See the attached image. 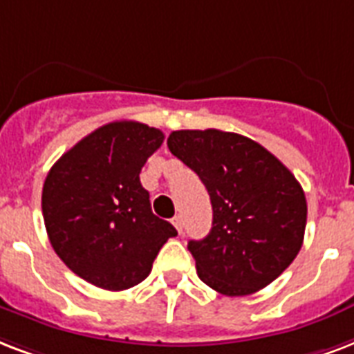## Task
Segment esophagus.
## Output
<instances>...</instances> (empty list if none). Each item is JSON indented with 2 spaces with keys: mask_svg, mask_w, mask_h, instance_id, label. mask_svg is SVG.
Returning <instances> with one entry per match:
<instances>
[{
  "mask_svg": "<svg viewBox=\"0 0 354 354\" xmlns=\"http://www.w3.org/2000/svg\"><path fill=\"white\" fill-rule=\"evenodd\" d=\"M171 223H174L175 229L179 231V234H183V225H185V223H183V216H175L174 220H171Z\"/></svg>",
  "mask_w": 354,
  "mask_h": 354,
  "instance_id": "esophagus-1",
  "label": "esophagus"
}]
</instances>
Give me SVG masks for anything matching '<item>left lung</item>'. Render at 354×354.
<instances>
[{
	"mask_svg": "<svg viewBox=\"0 0 354 354\" xmlns=\"http://www.w3.org/2000/svg\"><path fill=\"white\" fill-rule=\"evenodd\" d=\"M168 147L212 203L210 232L188 242L199 279L229 297L275 281L305 238L306 199L294 174L254 140L218 129L174 131Z\"/></svg>",
	"mask_w": 354,
	"mask_h": 354,
	"instance_id": "left-lung-1",
	"label": "left lung"
}]
</instances>
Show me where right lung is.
<instances>
[{
	"label": "right lung",
	"instance_id": "1",
	"mask_svg": "<svg viewBox=\"0 0 354 354\" xmlns=\"http://www.w3.org/2000/svg\"><path fill=\"white\" fill-rule=\"evenodd\" d=\"M164 134L138 122H112L66 151L44 180L49 242L70 270L97 288L127 290L151 273L175 227L153 214L140 171Z\"/></svg>",
	"mask_w": 354,
	"mask_h": 354
}]
</instances>
